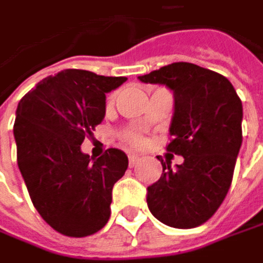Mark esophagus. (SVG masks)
Here are the masks:
<instances>
[{"label":"esophagus","mask_w":263,"mask_h":263,"mask_svg":"<svg viewBox=\"0 0 263 263\" xmlns=\"http://www.w3.org/2000/svg\"><path fill=\"white\" fill-rule=\"evenodd\" d=\"M138 161H139V157H138V156H135V154H128V164H130L132 167H133Z\"/></svg>","instance_id":"esophagus-1"}]
</instances>
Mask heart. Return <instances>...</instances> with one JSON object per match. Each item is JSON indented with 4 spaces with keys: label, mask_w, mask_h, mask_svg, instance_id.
I'll list each match as a JSON object with an SVG mask.
<instances>
[{
    "label": "heart",
    "mask_w": 263,
    "mask_h": 263,
    "mask_svg": "<svg viewBox=\"0 0 263 263\" xmlns=\"http://www.w3.org/2000/svg\"><path fill=\"white\" fill-rule=\"evenodd\" d=\"M115 99H117V92H110L107 97H106V107H110L112 104L115 103ZM120 139L122 143L128 145V146H133V148H139L145 143V139L141 133L136 130V128H124L118 133Z\"/></svg>",
    "instance_id": "obj_1"
}]
</instances>
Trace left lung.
Returning a JSON list of instances; mask_svg holds the SVG:
<instances>
[{
	"mask_svg": "<svg viewBox=\"0 0 263 263\" xmlns=\"http://www.w3.org/2000/svg\"><path fill=\"white\" fill-rule=\"evenodd\" d=\"M145 84L174 91L175 114L167 153L184 157L148 187L146 202L161 223L192 229L214 216L229 192L242 142V103L232 84L220 73L192 63H172L139 76Z\"/></svg>",
	"mask_w": 263,
	"mask_h": 263,
	"instance_id": "1",
	"label": "left lung"
}]
</instances>
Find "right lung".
<instances>
[{
    "label": "right lung",
    "instance_id": "1",
    "mask_svg": "<svg viewBox=\"0 0 263 263\" xmlns=\"http://www.w3.org/2000/svg\"><path fill=\"white\" fill-rule=\"evenodd\" d=\"M125 81L68 68L40 81L17 104L13 133L19 171L34 208L61 235L96 234L110 217L112 189L128 159L109 148L91 161L81 145L103 121L104 94Z\"/></svg>",
    "mask_w": 263,
    "mask_h": 263
}]
</instances>
